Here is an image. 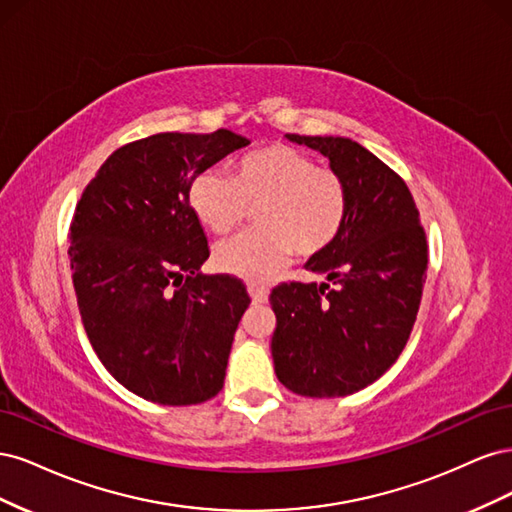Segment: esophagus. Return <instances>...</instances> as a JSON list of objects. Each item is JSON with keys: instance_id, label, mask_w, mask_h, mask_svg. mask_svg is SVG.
<instances>
[{"instance_id": "1", "label": "esophagus", "mask_w": 512, "mask_h": 512, "mask_svg": "<svg viewBox=\"0 0 512 512\" xmlns=\"http://www.w3.org/2000/svg\"><path fill=\"white\" fill-rule=\"evenodd\" d=\"M247 292H250V297H252L254 303H267L269 301V288L267 286L250 284V286H247Z\"/></svg>"}]
</instances>
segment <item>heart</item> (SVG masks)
Segmentation results:
<instances>
[{
	"label": "heart",
	"mask_w": 512,
	"mask_h": 512,
	"mask_svg": "<svg viewBox=\"0 0 512 512\" xmlns=\"http://www.w3.org/2000/svg\"><path fill=\"white\" fill-rule=\"evenodd\" d=\"M190 205L215 235H226L256 207L258 228L220 241L213 262L224 273L262 280L292 252L312 258L331 247L344 230L350 194L335 168L294 147L269 145L241 156L232 177L222 168L203 170L190 185Z\"/></svg>",
	"instance_id": "b5f03b06"
}]
</instances>
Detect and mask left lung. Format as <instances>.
Returning a JSON list of instances; mask_svg holds the SVG:
<instances>
[{
    "label": "left lung",
    "mask_w": 512,
    "mask_h": 512,
    "mask_svg": "<svg viewBox=\"0 0 512 512\" xmlns=\"http://www.w3.org/2000/svg\"><path fill=\"white\" fill-rule=\"evenodd\" d=\"M327 156L346 179L342 235L307 269L322 284L275 286L277 380L303 397H344L376 382L406 348L427 277V237L406 181L342 136L286 134Z\"/></svg>",
    "instance_id": "8db88e82"
}]
</instances>
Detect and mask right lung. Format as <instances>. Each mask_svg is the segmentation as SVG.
<instances>
[{
	"label": "right lung",
	"instance_id": "right-lung-1",
	"mask_svg": "<svg viewBox=\"0 0 512 512\" xmlns=\"http://www.w3.org/2000/svg\"><path fill=\"white\" fill-rule=\"evenodd\" d=\"M250 145L230 130L162 132L119 147L76 203L70 269L85 333L119 384L162 406L222 391L245 284L203 275L205 228L192 181Z\"/></svg>",
	"mask_w": 512,
	"mask_h": 512
}]
</instances>
